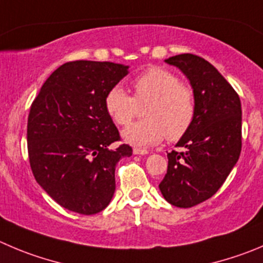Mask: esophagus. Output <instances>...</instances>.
Returning <instances> with one entry per match:
<instances>
[{
  "label": "esophagus",
  "instance_id": "34e87169",
  "mask_svg": "<svg viewBox=\"0 0 263 263\" xmlns=\"http://www.w3.org/2000/svg\"><path fill=\"white\" fill-rule=\"evenodd\" d=\"M133 154L134 155H147L148 154V151H147V149H143V148H134Z\"/></svg>",
  "mask_w": 263,
  "mask_h": 263
}]
</instances>
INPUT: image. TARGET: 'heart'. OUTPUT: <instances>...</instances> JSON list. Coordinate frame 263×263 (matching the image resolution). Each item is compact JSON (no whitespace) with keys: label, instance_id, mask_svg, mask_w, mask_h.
<instances>
[{"label":"heart","instance_id":"1","mask_svg":"<svg viewBox=\"0 0 263 263\" xmlns=\"http://www.w3.org/2000/svg\"><path fill=\"white\" fill-rule=\"evenodd\" d=\"M133 97L115 85L104 97V108L120 126L129 124L144 107L143 121L122 132L126 143L148 147L165 138L174 142L189 132L196 115V97L191 86L161 67H151L132 80Z\"/></svg>","mask_w":263,"mask_h":263}]
</instances>
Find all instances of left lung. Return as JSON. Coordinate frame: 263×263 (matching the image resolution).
I'll return each mask as SVG.
<instances>
[{
    "label": "left lung",
    "instance_id": "obj_1",
    "mask_svg": "<svg viewBox=\"0 0 263 263\" xmlns=\"http://www.w3.org/2000/svg\"><path fill=\"white\" fill-rule=\"evenodd\" d=\"M190 80L196 115L179 139L182 151L167 154V171L159 189L167 202L191 208L213 196L241 152V103L237 92L208 61L194 54L166 59Z\"/></svg>",
    "mask_w": 263,
    "mask_h": 263
}]
</instances>
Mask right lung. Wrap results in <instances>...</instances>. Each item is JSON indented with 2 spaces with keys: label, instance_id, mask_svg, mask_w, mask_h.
I'll use <instances>...</instances> for the list:
<instances>
[{
  "label": "right lung",
  "instance_id": "1",
  "mask_svg": "<svg viewBox=\"0 0 263 263\" xmlns=\"http://www.w3.org/2000/svg\"><path fill=\"white\" fill-rule=\"evenodd\" d=\"M127 66L74 61L55 69L31 106L27 143L37 183L61 206L90 216L114 196L115 167L133 149L111 144L120 134L104 97L127 74Z\"/></svg>",
  "mask_w": 263,
  "mask_h": 263
}]
</instances>
